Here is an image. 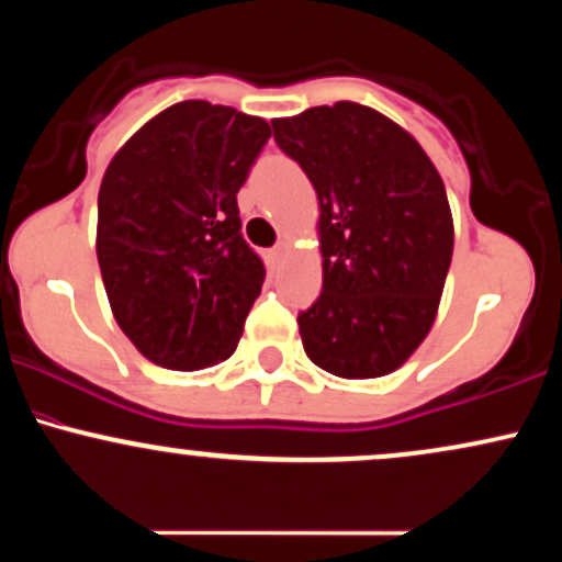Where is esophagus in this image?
I'll return each mask as SVG.
<instances>
[{
	"label": "esophagus",
	"instance_id": "esophagus-1",
	"mask_svg": "<svg viewBox=\"0 0 562 562\" xmlns=\"http://www.w3.org/2000/svg\"><path fill=\"white\" fill-rule=\"evenodd\" d=\"M288 243H277L274 245V250H272V259H274V263H282L288 259Z\"/></svg>",
	"mask_w": 562,
	"mask_h": 562
}]
</instances>
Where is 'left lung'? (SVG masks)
<instances>
[{"label":"left lung","mask_w":562,"mask_h":562,"mask_svg":"<svg viewBox=\"0 0 562 562\" xmlns=\"http://www.w3.org/2000/svg\"><path fill=\"white\" fill-rule=\"evenodd\" d=\"M319 198L322 293L299 314L306 357L338 378H380L436 319L454 250L447 190L402 126L357 102L272 121Z\"/></svg>","instance_id":"1"}]
</instances>
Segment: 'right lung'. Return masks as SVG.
Returning <instances> with one entry per match:
<instances>
[{"label":"right lung","mask_w":562,"mask_h":562,"mask_svg":"<svg viewBox=\"0 0 562 562\" xmlns=\"http://www.w3.org/2000/svg\"><path fill=\"white\" fill-rule=\"evenodd\" d=\"M272 137L263 119L184 100L115 153L97 198V261L113 317L142 357L203 370L232 357L259 299L261 256L237 192Z\"/></svg>","instance_id":"add662e5"}]
</instances>
